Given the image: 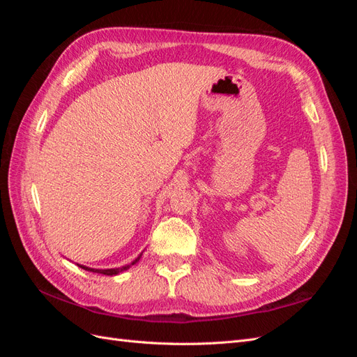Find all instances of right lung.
Listing matches in <instances>:
<instances>
[{"instance_id": "obj_1", "label": "right lung", "mask_w": 357, "mask_h": 357, "mask_svg": "<svg viewBox=\"0 0 357 357\" xmlns=\"http://www.w3.org/2000/svg\"><path fill=\"white\" fill-rule=\"evenodd\" d=\"M143 255V253H142ZM142 255H139L135 261H132V264H129V265H125V266H121V268H107V269H98V268H89V266H86V265H80V264H77V266H80L82 269H86V271H91V273H98V274H104V275H117V274H121V273H123V271H126V269H129L131 268L132 265H135L139 259H142Z\"/></svg>"}]
</instances>
